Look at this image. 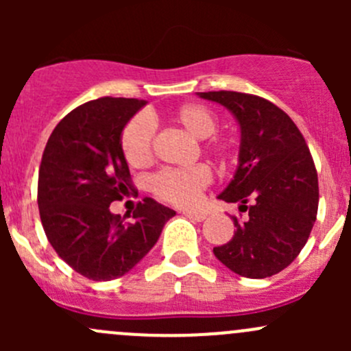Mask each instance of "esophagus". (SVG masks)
<instances>
[{
    "instance_id": "34e87169",
    "label": "esophagus",
    "mask_w": 351,
    "mask_h": 351,
    "mask_svg": "<svg viewBox=\"0 0 351 351\" xmlns=\"http://www.w3.org/2000/svg\"><path fill=\"white\" fill-rule=\"evenodd\" d=\"M182 214L185 215L186 219H190V221H197V222H202L205 217H207V215L202 214V212H182Z\"/></svg>"
}]
</instances>
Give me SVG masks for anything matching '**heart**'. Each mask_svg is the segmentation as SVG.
I'll return each mask as SVG.
<instances>
[{"instance_id":"obj_1","label":"heart","mask_w":351,"mask_h":351,"mask_svg":"<svg viewBox=\"0 0 351 351\" xmlns=\"http://www.w3.org/2000/svg\"><path fill=\"white\" fill-rule=\"evenodd\" d=\"M173 123L180 127L192 139L205 141L217 130V117L207 107L198 104H186L171 113ZM153 123L146 117H137L122 134V151L130 166H144L153 156ZM214 156L224 158L229 153V143L212 139L207 144ZM210 183V171L207 166H193L189 169H165L153 176L149 186L159 200L176 207H195L200 193Z\"/></svg>"}]
</instances>
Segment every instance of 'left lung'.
Wrapping results in <instances>:
<instances>
[{"label": "left lung", "mask_w": 351, "mask_h": 351, "mask_svg": "<svg viewBox=\"0 0 351 351\" xmlns=\"http://www.w3.org/2000/svg\"><path fill=\"white\" fill-rule=\"evenodd\" d=\"M197 97L228 108L241 132L238 168L217 198L238 202L247 219H232L234 236L214 247L215 258L241 277H271L295 260L316 222L319 189L309 147L292 119L265 98L238 91Z\"/></svg>", "instance_id": "obj_1"}]
</instances>
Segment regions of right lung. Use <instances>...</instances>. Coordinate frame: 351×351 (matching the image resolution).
<instances>
[{
    "label": "right lung",
    "mask_w": 351,
    "mask_h": 351,
    "mask_svg": "<svg viewBox=\"0 0 351 351\" xmlns=\"http://www.w3.org/2000/svg\"><path fill=\"white\" fill-rule=\"evenodd\" d=\"M137 98H98L56 125L38 171V210L45 236L73 270L91 280L129 274L176 214L146 197L123 224L110 204L129 193L122 132L146 107Z\"/></svg>",
    "instance_id": "obj_1"
}]
</instances>
